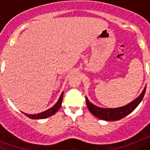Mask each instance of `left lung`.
Instances as JSON below:
<instances>
[{"instance_id":"left-lung-1","label":"left lung","mask_w":150,"mask_h":150,"mask_svg":"<svg viewBox=\"0 0 150 150\" xmlns=\"http://www.w3.org/2000/svg\"><path fill=\"white\" fill-rule=\"evenodd\" d=\"M145 92L146 88H144L141 94L136 100H134L126 106L115 108V109H103V108L97 107L91 103L87 97H86V103H87V106H88L90 112L97 118L106 121H117L127 116V115L130 114L131 112H133L136 109L137 106L139 105V103L141 102L144 98Z\"/></svg>"}]
</instances>
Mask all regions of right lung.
Segmentation results:
<instances>
[{
  "label": "right lung",
  "mask_w": 150,
  "mask_h": 150,
  "mask_svg": "<svg viewBox=\"0 0 150 150\" xmlns=\"http://www.w3.org/2000/svg\"><path fill=\"white\" fill-rule=\"evenodd\" d=\"M62 97H63V93L61 94L60 97H59V100H58V102H57L53 107L47 109L46 111L43 112L38 113V114L35 115H28L26 114V113H24V114L26 116H28V118H32V119H41V118H47V117L51 116L53 114H55V113L59 110V108H60L62 102Z\"/></svg>",
  "instance_id": "right-lung-1"
}]
</instances>
